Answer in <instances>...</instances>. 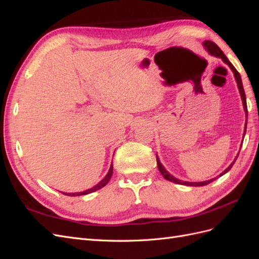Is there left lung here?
Segmentation results:
<instances>
[{"mask_svg":"<svg viewBox=\"0 0 259 259\" xmlns=\"http://www.w3.org/2000/svg\"><path fill=\"white\" fill-rule=\"evenodd\" d=\"M203 46H204V49L208 52V54H210L211 56H215V57H218V58H222V60L225 62L226 65H228L229 68L231 69V71L233 72V75H234V79H236L237 81V84H238V89H239V92H240V95H241V99H242V104H243V108H244V111H245V115H246V121H245V126H244V133H243V138H244L245 136V133H246V125H247V106H246V97H245V93H244V89H243V84H242V80H241V75L240 73L237 71V69L233 67V65L231 64V62L229 61V59L226 57V55L222 52V50L218 48V46L211 41H204L203 42ZM239 155V153H238ZM238 156H236V159H234L232 161V163L230 164V165L227 167L223 173L219 174L218 176L221 177L223 175H225L227 171H229L230 168L232 167V165L234 164V162H236ZM156 163H158V168L160 170V173L162 174V176L165 178L166 180H168V182H171V183H175V184H178V185H184V186H191V187H202V186H206L208 185L209 183L214 182V180L216 178H211V179H208V180H205V182H199V183H190V182H184V180H180L176 177H174L173 175H170L168 171L165 169V167H164L161 162H160V159L158 154H156ZM218 178V177H217Z\"/></svg>","mask_w":259,"mask_h":259,"instance_id":"obj_1","label":"left lung"}]
</instances>
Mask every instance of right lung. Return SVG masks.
<instances>
[{
	"mask_svg": "<svg viewBox=\"0 0 259 259\" xmlns=\"http://www.w3.org/2000/svg\"><path fill=\"white\" fill-rule=\"evenodd\" d=\"M112 173H113V165L111 164L110 168H109L107 175H106L103 179H101L97 185L92 187L91 189H88V190H85V191H81V192H73V193H71V192H70V193L61 192V193H64L65 195H69V197H79V195H85V194H89V193H92V192H95V191L101 189V188L105 187V186L109 183V180H110V178H111V176H112Z\"/></svg>",
	"mask_w": 259,
	"mask_h": 259,
	"instance_id": "obj_1",
	"label": "right lung"
}]
</instances>
